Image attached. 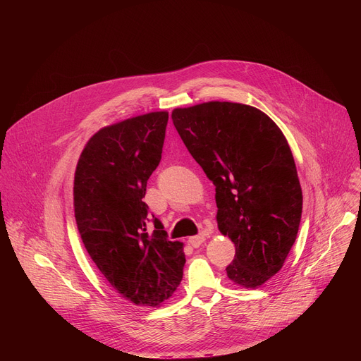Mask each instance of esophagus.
Instances as JSON below:
<instances>
[{
	"label": "esophagus",
	"instance_id": "esophagus-1",
	"mask_svg": "<svg viewBox=\"0 0 361 361\" xmlns=\"http://www.w3.org/2000/svg\"><path fill=\"white\" fill-rule=\"evenodd\" d=\"M204 240H205V237H204L202 234H200V235H192V237H190V238H188V243H190L194 248H197V247H200V245L204 243Z\"/></svg>",
	"mask_w": 361,
	"mask_h": 361
}]
</instances>
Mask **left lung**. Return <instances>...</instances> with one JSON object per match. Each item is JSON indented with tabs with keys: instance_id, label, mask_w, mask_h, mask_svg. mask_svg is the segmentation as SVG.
Segmentation results:
<instances>
[{
	"instance_id": "1",
	"label": "left lung",
	"mask_w": 361,
	"mask_h": 361,
	"mask_svg": "<svg viewBox=\"0 0 361 361\" xmlns=\"http://www.w3.org/2000/svg\"><path fill=\"white\" fill-rule=\"evenodd\" d=\"M183 142L216 185L219 230L235 245L228 279L264 284L280 271L295 241L302 194L291 149L263 111L238 102L176 109Z\"/></svg>"
}]
</instances>
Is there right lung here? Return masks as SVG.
<instances>
[{
	"label": "right lung",
	"mask_w": 361,
	"mask_h": 361,
	"mask_svg": "<svg viewBox=\"0 0 361 361\" xmlns=\"http://www.w3.org/2000/svg\"><path fill=\"white\" fill-rule=\"evenodd\" d=\"M167 123L169 113L160 111L99 130L82 149L74 177L84 247L113 288L137 305L157 307L170 298L185 264L183 244L169 240L142 201L161 161Z\"/></svg>",
	"instance_id": "right-lung-1"
}]
</instances>
